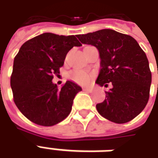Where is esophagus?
I'll use <instances>...</instances> for the list:
<instances>
[{
  "instance_id": "1",
  "label": "esophagus",
  "mask_w": 158,
  "mask_h": 158,
  "mask_svg": "<svg viewBox=\"0 0 158 158\" xmlns=\"http://www.w3.org/2000/svg\"><path fill=\"white\" fill-rule=\"evenodd\" d=\"M83 90L86 91V92H92L93 91V89H90V88H83Z\"/></svg>"
}]
</instances>
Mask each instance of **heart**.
Wrapping results in <instances>:
<instances>
[{"instance_id":"heart-1","label":"heart","mask_w":158,"mask_h":158,"mask_svg":"<svg viewBox=\"0 0 158 158\" xmlns=\"http://www.w3.org/2000/svg\"><path fill=\"white\" fill-rule=\"evenodd\" d=\"M69 79L79 85H88L93 78L92 73H89L83 70H73L68 75Z\"/></svg>"}]
</instances>
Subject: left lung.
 <instances>
[{
  "label": "left lung",
  "instance_id": "obj_1",
  "mask_svg": "<svg viewBox=\"0 0 158 158\" xmlns=\"http://www.w3.org/2000/svg\"><path fill=\"white\" fill-rule=\"evenodd\" d=\"M82 44L98 49L101 71L96 83L113 85L106 99L96 105L98 113L116 123L129 122L145 108L150 96L152 73L146 53L133 37L113 29L78 35Z\"/></svg>",
  "mask_w": 158,
  "mask_h": 158
}]
</instances>
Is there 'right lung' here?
I'll list each match as a JSON object with an SVG mask.
<instances>
[{
	"instance_id": "1",
	"label": "right lung",
	"mask_w": 158,
	"mask_h": 158,
	"mask_svg": "<svg viewBox=\"0 0 158 158\" xmlns=\"http://www.w3.org/2000/svg\"><path fill=\"white\" fill-rule=\"evenodd\" d=\"M82 45L74 35L44 33L21 46L13 62L11 87L19 111L38 125L52 126L65 119L81 87L67 81L61 89L52 83L67 53Z\"/></svg>"
}]
</instances>
